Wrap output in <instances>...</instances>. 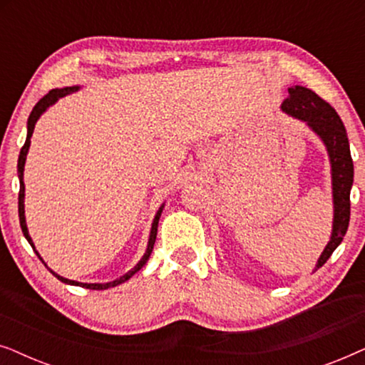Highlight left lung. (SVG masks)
I'll return each instance as SVG.
<instances>
[{"mask_svg": "<svg viewBox=\"0 0 365 365\" xmlns=\"http://www.w3.org/2000/svg\"><path fill=\"white\" fill-rule=\"evenodd\" d=\"M282 111L294 118L302 119L316 131L326 144L332 166L334 192V226L331 241L324 249L316 264L317 271L327 262L336 247L342 242L351 219V187L354 182V164L349 149L346 128L331 104L304 86L289 88V98L284 99Z\"/></svg>", "mask_w": 365, "mask_h": 365, "instance_id": "left-lung-1", "label": "left lung"}]
</instances>
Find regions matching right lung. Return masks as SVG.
Listing matches in <instances>:
<instances>
[{
    "label": "right lung",
    "mask_w": 365,
    "mask_h": 365,
    "mask_svg": "<svg viewBox=\"0 0 365 365\" xmlns=\"http://www.w3.org/2000/svg\"><path fill=\"white\" fill-rule=\"evenodd\" d=\"M76 89H78V88H74V86H71V88H63V89H51V91H49V93L46 94V96H43L41 99H39V101L36 103V106L33 108V111H31V114H29V118H28V136H26V143H24V146L21 148V153H19V158H18V176H19L18 212H19V224H21V231H23V234H24V237L28 239V242L31 244L33 249H34L33 241H31V237H29V234H28L26 221H24V182H23V171H24V161H26V154H28L29 144H31V136H33V131H34V124H36L38 118L41 116V114H43L44 111H46V108H49V106H51V104L56 103L59 98H63V96H66V94H69V93L76 91ZM161 212H163V207L159 209L158 214H156V217H154V221H153V227H151V234H149V242H148L146 254H144L141 261H139V262L136 264V266H134V267L131 269V271L126 272V274H124V276H121L119 279H116V281L106 282V284H84V282L69 281V279H64V277H61V276H58L56 272L51 271L53 276L58 277L59 281L64 282V284H71V286H81V287H86V289H93V291H103V289L114 287V286H118V284L128 281L129 277L134 276V274H136V272L139 271V269H141V267L144 266V264H146L149 256H151L153 247H154V242H156L158 222H159V216H161ZM34 252H36V251H34ZM36 256L39 257L38 252H36ZM39 259H41V257H39ZM41 261H43V259H41Z\"/></svg>",
    "instance_id": "1"
}]
</instances>
